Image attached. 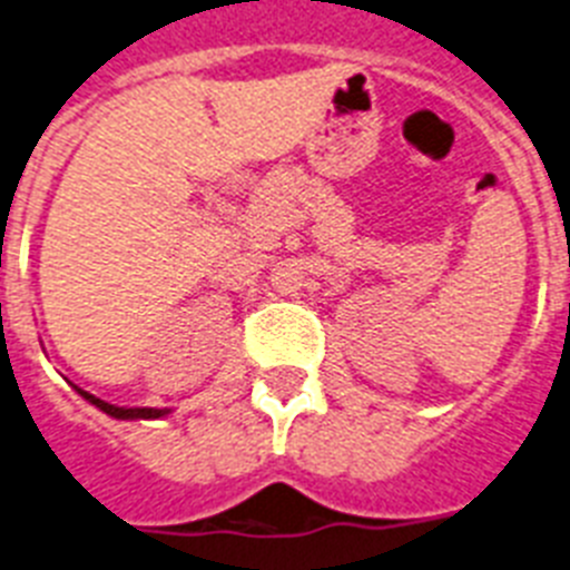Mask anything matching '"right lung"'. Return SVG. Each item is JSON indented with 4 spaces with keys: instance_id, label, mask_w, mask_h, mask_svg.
I'll return each instance as SVG.
<instances>
[{
    "instance_id": "right-lung-1",
    "label": "right lung",
    "mask_w": 570,
    "mask_h": 570,
    "mask_svg": "<svg viewBox=\"0 0 570 570\" xmlns=\"http://www.w3.org/2000/svg\"><path fill=\"white\" fill-rule=\"evenodd\" d=\"M78 394L83 396V400H89L92 405H98L104 414H109V417H115V420H156V417H165L167 414V409H121V405H109V403H104V400H98L95 394H89V391H80V389H78Z\"/></svg>"
}]
</instances>
